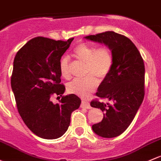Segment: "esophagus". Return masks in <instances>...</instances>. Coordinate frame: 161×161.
<instances>
[{
	"label": "esophagus",
	"instance_id": "esophagus-1",
	"mask_svg": "<svg viewBox=\"0 0 161 161\" xmlns=\"http://www.w3.org/2000/svg\"><path fill=\"white\" fill-rule=\"evenodd\" d=\"M81 107L86 108V109H91V106L89 102L87 101H82V104H81Z\"/></svg>",
	"mask_w": 161,
	"mask_h": 161
}]
</instances>
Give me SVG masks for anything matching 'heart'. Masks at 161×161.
<instances>
[{"label": "heart", "instance_id": "b5f03b06", "mask_svg": "<svg viewBox=\"0 0 161 161\" xmlns=\"http://www.w3.org/2000/svg\"><path fill=\"white\" fill-rule=\"evenodd\" d=\"M73 56L86 64L85 75L81 79H74L67 85L69 93L75 94L81 97H87L96 89L99 80L106 79L110 73L113 65V55L107 46L96 48L95 45L81 43L73 51ZM61 75L65 79L71 76L69 58L64 56L59 64Z\"/></svg>", "mask_w": 161, "mask_h": 161}]
</instances>
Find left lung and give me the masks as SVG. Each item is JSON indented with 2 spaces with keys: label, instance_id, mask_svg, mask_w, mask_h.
<instances>
[{
  "label": "left lung",
  "instance_id": "8db88e82",
  "mask_svg": "<svg viewBox=\"0 0 161 161\" xmlns=\"http://www.w3.org/2000/svg\"><path fill=\"white\" fill-rule=\"evenodd\" d=\"M85 38L104 44L113 53V69L101 82L96 94L98 97L113 101V103L92 100L90 105L104 113L103 120L92 125L94 133L105 138L116 137L127 129L143 103V60L130 39L114 31L89 35Z\"/></svg>",
  "mask_w": 161,
  "mask_h": 161
}]
</instances>
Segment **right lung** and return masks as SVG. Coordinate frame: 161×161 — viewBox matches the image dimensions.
I'll return each mask as SVG.
<instances>
[{
  "label": "right lung",
  "instance_id": "add662e5",
  "mask_svg": "<svg viewBox=\"0 0 161 161\" xmlns=\"http://www.w3.org/2000/svg\"><path fill=\"white\" fill-rule=\"evenodd\" d=\"M73 39L32 38L14 60L11 84L18 113L28 129L41 138L62 136L70 125L71 114L81 104L75 94L62 96L56 104L50 100L53 94L62 96L65 92L59 64Z\"/></svg>",
  "mask_w": 161,
  "mask_h": 161
}]
</instances>
